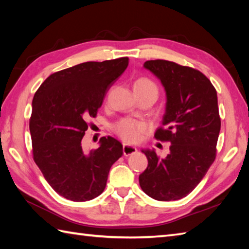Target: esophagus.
<instances>
[{
  "mask_svg": "<svg viewBox=\"0 0 249 249\" xmlns=\"http://www.w3.org/2000/svg\"><path fill=\"white\" fill-rule=\"evenodd\" d=\"M137 152V147L133 146V145H129V144H123V153L125 156H128L131 154H135Z\"/></svg>",
  "mask_w": 249,
  "mask_h": 249,
  "instance_id": "esophagus-1",
  "label": "esophagus"
}]
</instances>
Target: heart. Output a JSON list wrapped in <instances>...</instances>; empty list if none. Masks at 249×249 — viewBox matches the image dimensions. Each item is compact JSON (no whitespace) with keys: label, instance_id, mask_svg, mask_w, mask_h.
I'll use <instances>...</instances> for the list:
<instances>
[{"label":"heart","instance_id":"heart-1","mask_svg":"<svg viewBox=\"0 0 249 249\" xmlns=\"http://www.w3.org/2000/svg\"><path fill=\"white\" fill-rule=\"evenodd\" d=\"M134 89L142 92L154 91L158 93L156 84L146 77L139 78L135 82ZM114 131L126 142H138L146 134L147 125L145 123H142V122L126 119L122 120L114 126Z\"/></svg>","mask_w":249,"mask_h":249}]
</instances>
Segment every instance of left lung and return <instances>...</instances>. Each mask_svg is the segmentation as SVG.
<instances>
[{
	"instance_id": "1",
	"label": "left lung",
	"mask_w": 249,
	"mask_h": 249,
	"mask_svg": "<svg viewBox=\"0 0 249 249\" xmlns=\"http://www.w3.org/2000/svg\"><path fill=\"white\" fill-rule=\"evenodd\" d=\"M143 66L165 88L166 112L154 136L171 145L161 160L154 150H142L149 165L139 184L153 199L178 200L193 192L215 160L220 131L217 93L195 68L166 60L146 61Z\"/></svg>"
}]
</instances>
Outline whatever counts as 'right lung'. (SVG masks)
Wrapping results in <instances>:
<instances>
[{
    "label": "right lung",
    "instance_id": "obj_1",
    "mask_svg": "<svg viewBox=\"0 0 249 249\" xmlns=\"http://www.w3.org/2000/svg\"><path fill=\"white\" fill-rule=\"evenodd\" d=\"M128 66V57L86 62L52 73L32 102L30 133L34 161L62 197L82 202L104 192L111 166L123 154L112 137L86 153L81 140L108 89Z\"/></svg>",
    "mask_w": 249,
    "mask_h": 249
}]
</instances>
